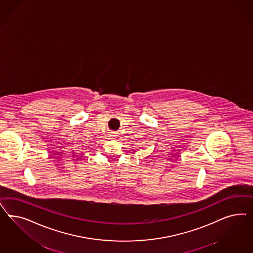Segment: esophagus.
<instances>
[{
    "label": "esophagus",
    "mask_w": 253,
    "mask_h": 253,
    "mask_svg": "<svg viewBox=\"0 0 253 253\" xmlns=\"http://www.w3.org/2000/svg\"><path fill=\"white\" fill-rule=\"evenodd\" d=\"M110 136H111V137H114V136H116L115 133H114V132H111V134H110Z\"/></svg>",
    "instance_id": "esophagus-1"
}]
</instances>
